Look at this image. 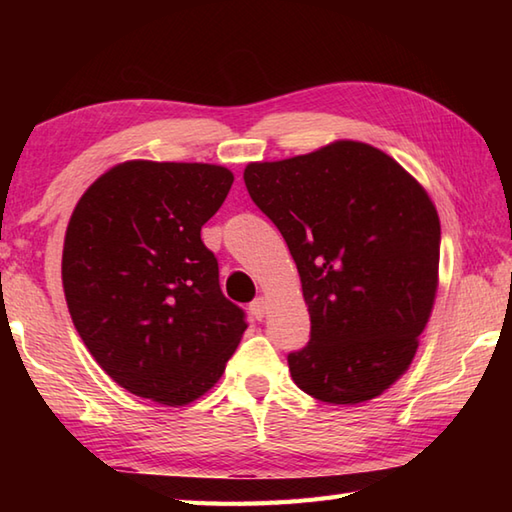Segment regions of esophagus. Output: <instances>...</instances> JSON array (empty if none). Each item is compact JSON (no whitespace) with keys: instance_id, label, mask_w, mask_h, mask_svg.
<instances>
[{"instance_id":"1","label":"esophagus","mask_w":512,"mask_h":512,"mask_svg":"<svg viewBox=\"0 0 512 512\" xmlns=\"http://www.w3.org/2000/svg\"><path fill=\"white\" fill-rule=\"evenodd\" d=\"M266 310H268V301L264 297H259L253 303H250V312H253L255 319H264Z\"/></svg>"}]
</instances>
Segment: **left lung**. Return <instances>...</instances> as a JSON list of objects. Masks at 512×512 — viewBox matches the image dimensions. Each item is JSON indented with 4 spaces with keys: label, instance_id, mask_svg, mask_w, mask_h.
I'll use <instances>...</instances> for the list:
<instances>
[{
    "label": "left lung",
    "instance_id": "left-lung-1",
    "mask_svg": "<svg viewBox=\"0 0 512 512\" xmlns=\"http://www.w3.org/2000/svg\"><path fill=\"white\" fill-rule=\"evenodd\" d=\"M244 182L284 235L310 312V343L288 356L292 380L328 405L378 398L409 369L436 303V204L361 140L248 162Z\"/></svg>",
    "mask_w": 512,
    "mask_h": 512
}]
</instances>
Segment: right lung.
<instances>
[{"mask_svg": "<svg viewBox=\"0 0 512 512\" xmlns=\"http://www.w3.org/2000/svg\"><path fill=\"white\" fill-rule=\"evenodd\" d=\"M233 171L125 160L76 202L61 279L76 332L114 383L165 407L204 396L246 330L200 239Z\"/></svg>", "mask_w": 512, "mask_h": 512, "instance_id": "right-lung-1", "label": "right lung"}]
</instances>
